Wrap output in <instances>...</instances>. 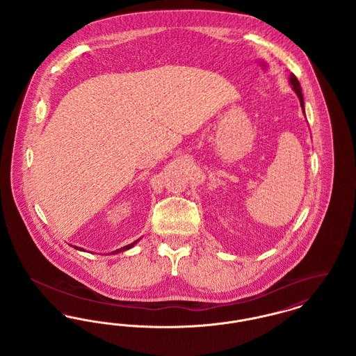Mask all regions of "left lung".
<instances>
[{
    "mask_svg": "<svg viewBox=\"0 0 356 356\" xmlns=\"http://www.w3.org/2000/svg\"><path fill=\"white\" fill-rule=\"evenodd\" d=\"M289 83L292 85V89L296 92V95H298V97H299V100H300V105H302V108H303V112H305V100H303V95H302V88H300V83L298 81V79H296L295 74H291Z\"/></svg>",
    "mask_w": 356,
    "mask_h": 356,
    "instance_id": "obj_1",
    "label": "left lung"
}]
</instances>
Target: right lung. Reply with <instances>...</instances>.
<instances>
[{
    "mask_svg": "<svg viewBox=\"0 0 356 356\" xmlns=\"http://www.w3.org/2000/svg\"><path fill=\"white\" fill-rule=\"evenodd\" d=\"M137 241H138V240H136L135 243H132V244H128V245H125V247H122V248H120V250H116V251H115V252H112V254H120V252H122V251H127V250L132 248V247L135 245ZM74 248H77V250H81V248H79V247H74Z\"/></svg>",
    "mask_w": 356,
    "mask_h": 356,
    "instance_id": "right-lung-1",
    "label": "right lung"
}]
</instances>
